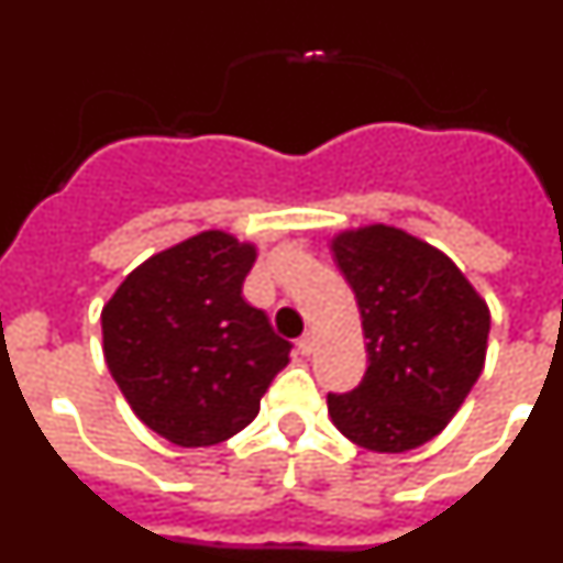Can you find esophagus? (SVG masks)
I'll use <instances>...</instances> for the list:
<instances>
[{"mask_svg":"<svg viewBox=\"0 0 563 563\" xmlns=\"http://www.w3.org/2000/svg\"><path fill=\"white\" fill-rule=\"evenodd\" d=\"M298 350H301V355H310V352L316 350V335H312V332H305V335L298 338Z\"/></svg>","mask_w":563,"mask_h":563,"instance_id":"esophagus-1","label":"esophagus"}]
</instances>
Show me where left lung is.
<instances>
[{"label":"left lung","mask_w":563,"mask_h":563,"mask_svg":"<svg viewBox=\"0 0 563 563\" xmlns=\"http://www.w3.org/2000/svg\"><path fill=\"white\" fill-rule=\"evenodd\" d=\"M361 307L369 366L346 395H327L335 429L361 449L402 454L434 440L482 375L490 310L460 267L391 225L332 239Z\"/></svg>","instance_id":"obj_1"}]
</instances>
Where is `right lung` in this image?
I'll use <instances>...</instances> for the list:
<instances>
[{
    "label": "right lung",
    "mask_w": 563,
    "mask_h": 563,
    "mask_svg": "<svg viewBox=\"0 0 563 563\" xmlns=\"http://www.w3.org/2000/svg\"><path fill=\"white\" fill-rule=\"evenodd\" d=\"M256 247L202 231L134 267L103 305V357L154 434L183 449L217 445L258 415L290 341L242 298Z\"/></svg>",
    "instance_id": "1"
}]
</instances>
